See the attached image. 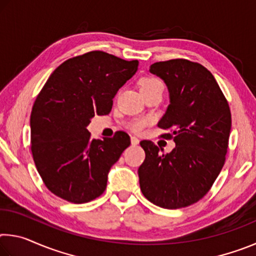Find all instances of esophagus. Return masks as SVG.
Here are the masks:
<instances>
[{
    "label": "esophagus",
    "mask_w": 256,
    "mask_h": 256,
    "mask_svg": "<svg viewBox=\"0 0 256 256\" xmlns=\"http://www.w3.org/2000/svg\"><path fill=\"white\" fill-rule=\"evenodd\" d=\"M138 142H140V140H138V138H136V136H132V138H131V144H132V146H138Z\"/></svg>",
    "instance_id": "34e87169"
}]
</instances>
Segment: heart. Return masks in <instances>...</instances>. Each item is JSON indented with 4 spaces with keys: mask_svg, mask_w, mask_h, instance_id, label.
Listing matches in <instances>:
<instances>
[{
    "mask_svg": "<svg viewBox=\"0 0 256 256\" xmlns=\"http://www.w3.org/2000/svg\"><path fill=\"white\" fill-rule=\"evenodd\" d=\"M162 86V82L157 79H154V78H144V79L141 80V90L154 88V86ZM148 124H149V120L146 118L136 120H133L131 124H130V128H131L132 131L136 133H141Z\"/></svg>",
    "mask_w": 256,
    "mask_h": 256,
    "instance_id": "1",
    "label": "heart"
}]
</instances>
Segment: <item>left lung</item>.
Returning a JSON list of instances; mask_svg holds the SVG:
<instances>
[{
  "label": "left lung",
  "instance_id": "left-lung-1",
  "mask_svg": "<svg viewBox=\"0 0 256 256\" xmlns=\"http://www.w3.org/2000/svg\"><path fill=\"white\" fill-rule=\"evenodd\" d=\"M150 73L167 86L170 105L158 126L172 133L175 148L159 154L151 141H141L146 152L138 168L144 196L164 209H180L206 196L224 164L232 128L229 105L214 76L188 60L150 66Z\"/></svg>",
  "mask_w": 256,
  "mask_h": 256
}]
</instances>
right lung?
Returning a JSON list of instances; mask_svg holds the SVG:
<instances>
[{
	"mask_svg": "<svg viewBox=\"0 0 256 256\" xmlns=\"http://www.w3.org/2000/svg\"><path fill=\"white\" fill-rule=\"evenodd\" d=\"M138 62L94 50L66 60L52 73L34 104L30 130L37 170L52 193L86 203L106 190L108 172L131 144L125 132L90 138L94 115L110 114L112 98Z\"/></svg>",
	"mask_w": 256,
	"mask_h": 256,
	"instance_id": "right-lung-1",
	"label": "right lung"
}]
</instances>
